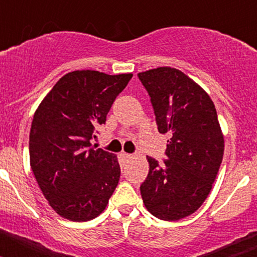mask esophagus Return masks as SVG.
Returning a JSON list of instances; mask_svg holds the SVG:
<instances>
[{"label": "esophagus", "instance_id": "esophagus-1", "mask_svg": "<svg viewBox=\"0 0 257 257\" xmlns=\"http://www.w3.org/2000/svg\"><path fill=\"white\" fill-rule=\"evenodd\" d=\"M119 156H121L122 160H131V158L134 157V156H131V154H127V153H121Z\"/></svg>", "mask_w": 257, "mask_h": 257}]
</instances>
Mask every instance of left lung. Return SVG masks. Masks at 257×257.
Segmentation results:
<instances>
[{
  "label": "left lung",
  "mask_w": 257,
  "mask_h": 257,
  "mask_svg": "<svg viewBox=\"0 0 257 257\" xmlns=\"http://www.w3.org/2000/svg\"><path fill=\"white\" fill-rule=\"evenodd\" d=\"M151 96L161 134H170L162 165L152 157L140 185L153 216L176 221L196 212L210 194L224 156V136L207 92L171 67L138 74Z\"/></svg>",
  "instance_id": "8db88e82"
}]
</instances>
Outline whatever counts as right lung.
Here are the masks:
<instances>
[{
    "mask_svg": "<svg viewBox=\"0 0 257 257\" xmlns=\"http://www.w3.org/2000/svg\"><path fill=\"white\" fill-rule=\"evenodd\" d=\"M133 74L74 70L61 77L41 101L29 134V158L52 210L70 221L99 216L118 185L117 156L91 139Z\"/></svg>",
    "mask_w": 257,
    "mask_h": 257,
    "instance_id": "add662e5",
    "label": "right lung"
}]
</instances>
